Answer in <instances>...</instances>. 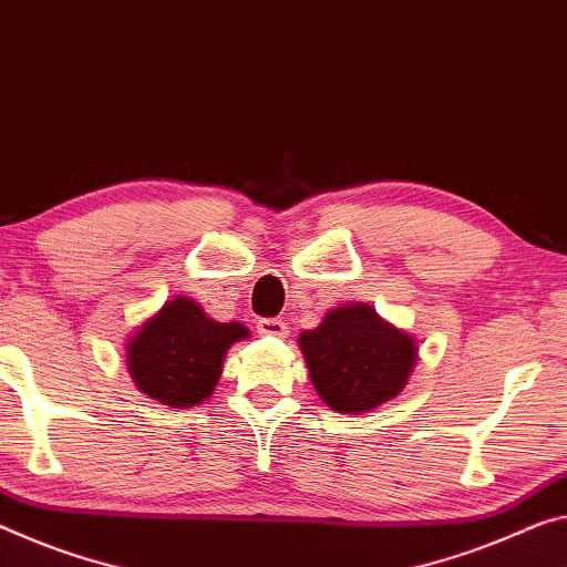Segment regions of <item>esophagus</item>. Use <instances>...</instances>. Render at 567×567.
Returning a JSON list of instances; mask_svg holds the SVG:
<instances>
[{"label":"esophagus","mask_w":567,"mask_h":567,"mask_svg":"<svg viewBox=\"0 0 567 567\" xmlns=\"http://www.w3.org/2000/svg\"><path fill=\"white\" fill-rule=\"evenodd\" d=\"M257 330L259 336H267V338H287V332H290V328H287V322L282 318H262L257 322Z\"/></svg>","instance_id":"1"}]
</instances>
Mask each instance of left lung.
<instances>
[{
	"mask_svg": "<svg viewBox=\"0 0 567 567\" xmlns=\"http://www.w3.org/2000/svg\"><path fill=\"white\" fill-rule=\"evenodd\" d=\"M298 343L312 385L338 413H365L399 396L419 355L409 332L363 302L330 310Z\"/></svg>",
	"mask_w": 567,
	"mask_h": 567,
	"instance_id": "obj_1",
	"label": "left lung"
}]
</instances>
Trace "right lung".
Masks as SVG:
<instances>
[{"label":"right lung","mask_w":567,"mask_h":567,"mask_svg":"<svg viewBox=\"0 0 567 567\" xmlns=\"http://www.w3.org/2000/svg\"><path fill=\"white\" fill-rule=\"evenodd\" d=\"M245 338L241 322H217L194 300L174 298L133 332L125 363L146 396L188 409L212 396L229 346Z\"/></svg>","instance_id":"1"}]
</instances>
